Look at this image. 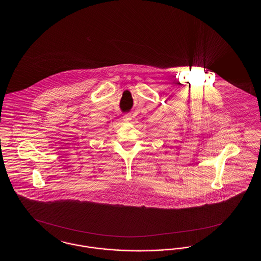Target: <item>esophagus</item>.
Returning a JSON list of instances; mask_svg holds the SVG:
<instances>
[{
    "label": "esophagus",
    "instance_id": "34e87169",
    "mask_svg": "<svg viewBox=\"0 0 261 261\" xmlns=\"http://www.w3.org/2000/svg\"><path fill=\"white\" fill-rule=\"evenodd\" d=\"M131 114L130 113H127V114H124L123 115V120H124L125 122H130L131 121Z\"/></svg>",
    "mask_w": 261,
    "mask_h": 261
}]
</instances>
